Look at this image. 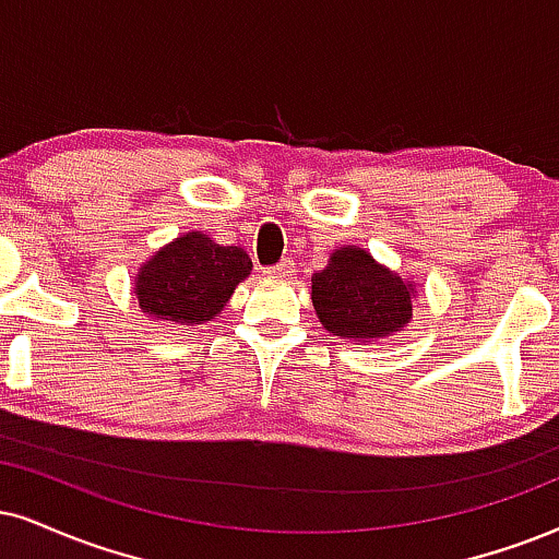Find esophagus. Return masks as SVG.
I'll return each mask as SVG.
<instances>
[{"instance_id":"34e87169","label":"esophagus","mask_w":559,"mask_h":559,"mask_svg":"<svg viewBox=\"0 0 559 559\" xmlns=\"http://www.w3.org/2000/svg\"><path fill=\"white\" fill-rule=\"evenodd\" d=\"M290 269H293V261H290V259H282V261H280V264L269 266V269H266V272H269V274H277V277H285V274H287V272H290Z\"/></svg>"}]
</instances>
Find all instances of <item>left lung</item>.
<instances>
[{
	"label": "left lung",
	"mask_w": 559,
	"mask_h": 559,
	"mask_svg": "<svg viewBox=\"0 0 559 559\" xmlns=\"http://www.w3.org/2000/svg\"><path fill=\"white\" fill-rule=\"evenodd\" d=\"M311 282L316 316L342 340H378L412 319V285L378 266L360 248L334 251L329 266Z\"/></svg>",
	"instance_id": "1"
}]
</instances>
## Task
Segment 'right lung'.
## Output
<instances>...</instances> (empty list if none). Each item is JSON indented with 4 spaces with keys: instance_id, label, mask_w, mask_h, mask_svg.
<instances>
[{
    "instance_id": "right-lung-1",
    "label": "right lung",
    "mask_w": 559,
    "mask_h": 559,
    "mask_svg": "<svg viewBox=\"0 0 559 559\" xmlns=\"http://www.w3.org/2000/svg\"><path fill=\"white\" fill-rule=\"evenodd\" d=\"M248 272L251 259L243 248L219 246L204 233H189L144 264L134 290L142 313L157 321L194 326L223 311Z\"/></svg>"
}]
</instances>
